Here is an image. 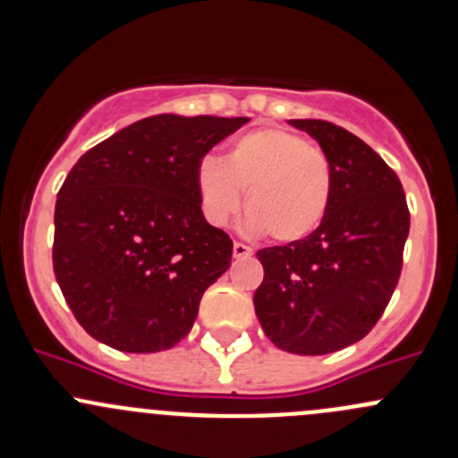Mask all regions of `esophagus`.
<instances>
[{"instance_id": "esophagus-1", "label": "esophagus", "mask_w": 458, "mask_h": 458, "mask_svg": "<svg viewBox=\"0 0 458 458\" xmlns=\"http://www.w3.org/2000/svg\"><path fill=\"white\" fill-rule=\"evenodd\" d=\"M233 257H234V259H248V257H252V248L243 246V243H234V246H233Z\"/></svg>"}]
</instances>
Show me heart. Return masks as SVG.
<instances>
[{
	"instance_id": "b5f03b06",
	"label": "heart",
	"mask_w": 458,
	"mask_h": 458,
	"mask_svg": "<svg viewBox=\"0 0 458 458\" xmlns=\"http://www.w3.org/2000/svg\"><path fill=\"white\" fill-rule=\"evenodd\" d=\"M195 188L208 224L225 225L246 191L248 228L279 243L310 237L332 199V168L326 152L285 128H255L225 148L224 161L197 164Z\"/></svg>"
}]
</instances>
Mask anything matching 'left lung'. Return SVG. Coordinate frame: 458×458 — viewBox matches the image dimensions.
Instances as JSON below:
<instances>
[{"instance_id":"1","label":"left lung","mask_w":458,"mask_h":458,"mask_svg":"<svg viewBox=\"0 0 458 458\" xmlns=\"http://www.w3.org/2000/svg\"><path fill=\"white\" fill-rule=\"evenodd\" d=\"M326 152L332 199L308 239L257 252L255 312L276 348L303 357L357 344L386 310L410 233L394 170L357 135L321 119H288Z\"/></svg>"}]
</instances>
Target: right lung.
<instances>
[{
  "label": "right lung",
  "mask_w": 458,
  "mask_h": 458,
  "mask_svg": "<svg viewBox=\"0 0 458 458\" xmlns=\"http://www.w3.org/2000/svg\"><path fill=\"white\" fill-rule=\"evenodd\" d=\"M248 117L140 119L97 143L55 206L53 267L81 327L122 352H161L191 332L233 242L203 216L197 164Z\"/></svg>",
  "instance_id": "obj_1"
}]
</instances>
